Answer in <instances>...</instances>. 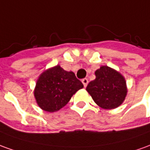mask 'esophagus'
<instances>
[{
	"label": "esophagus",
	"instance_id": "obj_1",
	"mask_svg": "<svg viewBox=\"0 0 150 150\" xmlns=\"http://www.w3.org/2000/svg\"><path fill=\"white\" fill-rule=\"evenodd\" d=\"M81 81H82L83 84V86H84V87H86V86L88 85V79H86V78L83 79Z\"/></svg>",
	"mask_w": 150,
	"mask_h": 150
}]
</instances>
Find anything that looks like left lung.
<instances>
[{
	"mask_svg": "<svg viewBox=\"0 0 150 150\" xmlns=\"http://www.w3.org/2000/svg\"><path fill=\"white\" fill-rule=\"evenodd\" d=\"M95 75L96 79L86 88L95 103L105 110H113L121 105L127 93L123 75L107 66H101L95 71Z\"/></svg>",
	"mask_w": 150,
	"mask_h": 150,
	"instance_id": "obj_1",
	"label": "left lung"
}]
</instances>
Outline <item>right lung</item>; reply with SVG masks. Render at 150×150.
I'll list each match as a JSON object with an SVG mask.
<instances>
[{
    "label": "right lung",
    "mask_w": 150,
    "mask_h": 150,
    "mask_svg": "<svg viewBox=\"0 0 150 150\" xmlns=\"http://www.w3.org/2000/svg\"><path fill=\"white\" fill-rule=\"evenodd\" d=\"M83 88L74 72L67 71L59 65L43 71L36 80L34 97L39 107L56 112L64 107L77 91Z\"/></svg>",
    "instance_id": "obj_1"
}]
</instances>
